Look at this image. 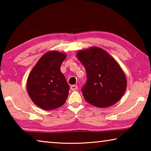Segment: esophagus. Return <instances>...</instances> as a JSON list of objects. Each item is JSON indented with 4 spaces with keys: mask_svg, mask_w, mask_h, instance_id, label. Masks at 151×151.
Masks as SVG:
<instances>
[{
    "mask_svg": "<svg viewBox=\"0 0 151 151\" xmlns=\"http://www.w3.org/2000/svg\"><path fill=\"white\" fill-rule=\"evenodd\" d=\"M77 88H78V86H76V85H71L70 86V90L73 91H76V90H77Z\"/></svg>",
    "mask_w": 151,
    "mask_h": 151,
    "instance_id": "34e87169",
    "label": "esophagus"
}]
</instances>
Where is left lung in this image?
I'll return each instance as SVG.
<instances>
[{"instance_id":"obj_1","label":"left lung","mask_w":151,"mask_h":151,"mask_svg":"<svg viewBox=\"0 0 151 151\" xmlns=\"http://www.w3.org/2000/svg\"><path fill=\"white\" fill-rule=\"evenodd\" d=\"M77 58L86 72V83L81 89L85 100L97 107L118 102L126 90L127 78L116 61L98 47L80 50Z\"/></svg>"}]
</instances>
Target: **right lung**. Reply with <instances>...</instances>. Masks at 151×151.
I'll return each mask as SVG.
<instances>
[{"label":"right lung","instance_id":"add662e5","mask_svg":"<svg viewBox=\"0 0 151 151\" xmlns=\"http://www.w3.org/2000/svg\"><path fill=\"white\" fill-rule=\"evenodd\" d=\"M66 55L50 51L40 58L32 68L27 80L29 95L36 105L42 109L58 108L64 104L68 97L69 85L60 65Z\"/></svg>","mask_w":151,"mask_h":151}]
</instances>
